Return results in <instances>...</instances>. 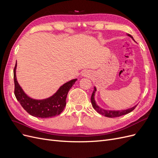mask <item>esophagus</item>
Here are the masks:
<instances>
[{
  "label": "esophagus",
  "mask_w": 158,
  "mask_h": 158,
  "mask_svg": "<svg viewBox=\"0 0 158 158\" xmlns=\"http://www.w3.org/2000/svg\"><path fill=\"white\" fill-rule=\"evenodd\" d=\"M82 75L83 76H89V73L87 71H84L83 73H82Z\"/></svg>",
  "instance_id": "34e87169"
}]
</instances>
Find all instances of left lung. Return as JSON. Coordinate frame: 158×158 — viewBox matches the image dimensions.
Returning <instances> with one entry per match:
<instances>
[{"mask_svg":"<svg viewBox=\"0 0 158 158\" xmlns=\"http://www.w3.org/2000/svg\"><path fill=\"white\" fill-rule=\"evenodd\" d=\"M128 36H129L130 37L132 38V40L135 41L134 38L132 36H131V35L127 34ZM97 91V89L95 87H94V90L92 94V97H91V102H92V106L94 108V109L98 113L103 114V115L106 116L107 117H109V118H113V117H120L122 115H124V114H128L129 113H131V111H132L134 109L136 108V107L137 106V105L135 106L134 107L129 108L127 109H125V110H108V109H104L102 107H100L95 102V92Z\"/></svg>","mask_w":158,"mask_h":158,"instance_id":"1","label":"left lung"}]
</instances>
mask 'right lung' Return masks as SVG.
Returning a JSON list of instances; mask_svg holds the SVG:
<instances>
[{
	"label": "right lung",
	"instance_id": "1",
	"mask_svg": "<svg viewBox=\"0 0 158 158\" xmlns=\"http://www.w3.org/2000/svg\"><path fill=\"white\" fill-rule=\"evenodd\" d=\"M17 63L14 69V94L22 107L31 115L40 118H49L58 115L64 110L66 106V99L70 89L77 79L71 80L59 88L56 92L48 98L44 99H33L24 92L19 85L16 74Z\"/></svg>",
	"mask_w": 158,
	"mask_h": 158
}]
</instances>
